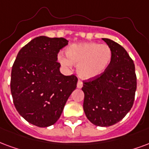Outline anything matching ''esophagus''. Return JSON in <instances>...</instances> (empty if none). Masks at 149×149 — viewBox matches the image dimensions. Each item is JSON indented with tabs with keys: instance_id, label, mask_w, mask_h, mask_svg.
I'll return each instance as SVG.
<instances>
[{
	"instance_id": "34e87169",
	"label": "esophagus",
	"mask_w": 149,
	"mask_h": 149,
	"mask_svg": "<svg viewBox=\"0 0 149 149\" xmlns=\"http://www.w3.org/2000/svg\"><path fill=\"white\" fill-rule=\"evenodd\" d=\"M83 87V82L80 80H78L77 81V88H81Z\"/></svg>"
}]
</instances>
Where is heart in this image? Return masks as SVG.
Returning a JSON list of instances; mask_svg holds the SVG:
<instances>
[{
	"mask_svg": "<svg viewBox=\"0 0 149 149\" xmlns=\"http://www.w3.org/2000/svg\"><path fill=\"white\" fill-rule=\"evenodd\" d=\"M66 56H58L60 63L65 68H71L72 64L77 65L78 75L84 80H90L107 69L112 59V51L107 44L75 43L66 49Z\"/></svg>",
	"mask_w": 149,
	"mask_h": 149,
	"instance_id": "obj_1",
	"label": "heart"
}]
</instances>
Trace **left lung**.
Masks as SVG:
<instances>
[{
  "label": "left lung",
  "instance_id": "1",
  "mask_svg": "<svg viewBox=\"0 0 149 149\" xmlns=\"http://www.w3.org/2000/svg\"><path fill=\"white\" fill-rule=\"evenodd\" d=\"M112 59L102 74L84 81V111L90 122L102 127L120 122L130 111L136 89L135 65L123 47L109 38Z\"/></svg>",
  "mask_w": 149,
  "mask_h": 149
}]
</instances>
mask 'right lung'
Wrapping results in <instances>:
<instances>
[{
	"label": "right lung",
	"mask_w": 149,
	"mask_h": 149,
	"mask_svg": "<svg viewBox=\"0 0 149 149\" xmlns=\"http://www.w3.org/2000/svg\"><path fill=\"white\" fill-rule=\"evenodd\" d=\"M68 42L64 38L39 36L25 45L14 61L10 84L13 103L32 125H54L77 88V77L61 74L57 61L58 52Z\"/></svg>",
	"instance_id": "1"
}]
</instances>
